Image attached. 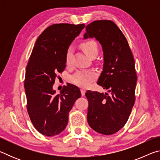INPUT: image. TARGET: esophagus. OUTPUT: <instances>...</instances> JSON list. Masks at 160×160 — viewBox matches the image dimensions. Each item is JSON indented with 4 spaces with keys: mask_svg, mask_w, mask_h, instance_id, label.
Instances as JSON below:
<instances>
[{
    "mask_svg": "<svg viewBox=\"0 0 160 160\" xmlns=\"http://www.w3.org/2000/svg\"><path fill=\"white\" fill-rule=\"evenodd\" d=\"M80 91H81V94H82V96H84V95H85V92H86V90H85V89H81Z\"/></svg>",
    "mask_w": 160,
    "mask_h": 160,
    "instance_id": "esophagus-1",
    "label": "esophagus"
}]
</instances>
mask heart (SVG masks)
I'll return each mask as SVG.
<instances>
[{
	"label": "heart",
	"instance_id": "b5f03b06",
	"mask_svg": "<svg viewBox=\"0 0 160 160\" xmlns=\"http://www.w3.org/2000/svg\"><path fill=\"white\" fill-rule=\"evenodd\" d=\"M82 48L85 53L90 57L97 56L98 53V46L94 41H88L82 44ZM72 56V48L70 47L67 51L66 56V64L68 66L71 63ZM97 78V73L94 70H80L70 77V82L81 88H87Z\"/></svg>",
	"mask_w": 160,
	"mask_h": 160
}]
</instances>
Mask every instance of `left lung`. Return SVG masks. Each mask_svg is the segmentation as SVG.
Wrapping results in <instances>:
<instances>
[{"label":"left lung","instance_id":"obj_1","mask_svg":"<svg viewBox=\"0 0 160 160\" xmlns=\"http://www.w3.org/2000/svg\"><path fill=\"white\" fill-rule=\"evenodd\" d=\"M94 37L104 52L103 71L97 84L109 93L88 90V122L94 131L112 135L126 123L135 101L137 74L128 41L111 20H96L86 27L84 38Z\"/></svg>","mask_w":160,"mask_h":160}]
</instances>
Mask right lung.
<instances>
[{
  "label": "right lung",
  "instance_id": "add662e5",
  "mask_svg": "<svg viewBox=\"0 0 160 160\" xmlns=\"http://www.w3.org/2000/svg\"><path fill=\"white\" fill-rule=\"evenodd\" d=\"M84 24H53L37 39L26 67L25 89L27 109L32 124L40 133L53 136L66 128L68 113L80 89L72 84L56 94L53 85L58 73L66 68V56L71 42L85 28Z\"/></svg>",
  "mask_w": 160,
  "mask_h": 160
}]
</instances>
